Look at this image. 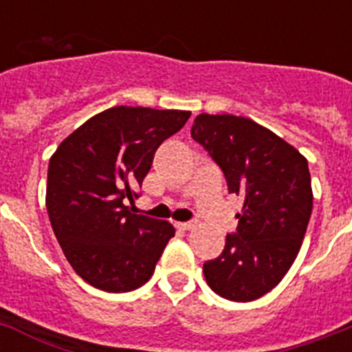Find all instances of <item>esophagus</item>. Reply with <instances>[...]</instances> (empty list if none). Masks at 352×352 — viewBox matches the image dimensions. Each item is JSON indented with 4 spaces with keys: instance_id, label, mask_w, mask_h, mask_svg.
<instances>
[{
    "instance_id": "34e87169",
    "label": "esophagus",
    "mask_w": 352,
    "mask_h": 352,
    "mask_svg": "<svg viewBox=\"0 0 352 352\" xmlns=\"http://www.w3.org/2000/svg\"><path fill=\"white\" fill-rule=\"evenodd\" d=\"M175 227L179 228V230L188 232V230H191V228H193L195 225H193V223H175Z\"/></svg>"
}]
</instances>
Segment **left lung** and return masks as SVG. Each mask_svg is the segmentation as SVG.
Instances as JSON below:
<instances>
[{
  "label": "left lung",
  "mask_w": 352,
  "mask_h": 352,
  "mask_svg": "<svg viewBox=\"0 0 352 352\" xmlns=\"http://www.w3.org/2000/svg\"><path fill=\"white\" fill-rule=\"evenodd\" d=\"M191 136L243 200L239 225L221 255L204 264L210 289L230 301H253L282 282L298 256L310 221L308 161L285 140L235 115L195 118Z\"/></svg>",
  "instance_id": "1"
}]
</instances>
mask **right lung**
Returning <instances> with one entry per match:
<instances>
[{
	"mask_svg": "<svg viewBox=\"0 0 352 352\" xmlns=\"http://www.w3.org/2000/svg\"><path fill=\"white\" fill-rule=\"evenodd\" d=\"M189 111L117 106L67 136L49 161L45 207L67 261L96 289L129 292L154 273L175 228L133 214L157 146Z\"/></svg>",
	"mask_w": 352,
	"mask_h": 352,
	"instance_id": "add662e5",
	"label": "right lung"
}]
</instances>
